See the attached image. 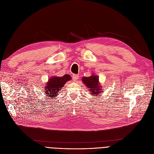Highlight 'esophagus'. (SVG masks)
I'll list each match as a JSON object with an SVG mask.
<instances>
[{
  "mask_svg": "<svg viewBox=\"0 0 154 154\" xmlns=\"http://www.w3.org/2000/svg\"><path fill=\"white\" fill-rule=\"evenodd\" d=\"M79 75L78 74L74 75L72 76V79H73V80H74V81H76V80H77V79H79Z\"/></svg>",
  "mask_w": 154,
  "mask_h": 154,
  "instance_id": "1",
  "label": "esophagus"
}]
</instances>
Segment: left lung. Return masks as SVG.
<instances>
[{
    "mask_svg": "<svg viewBox=\"0 0 154 154\" xmlns=\"http://www.w3.org/2000/svg\"><path fill=\"white\" fill-rule=\"evenodd\" d=\"M94 75L91 77H84L82 78V81L86 85L87 87L91 91V94L93 95L97 96L100 94V92H102L103 88H100V86H99V79Z\"/></svg>",
    "mask_w": 154,
    "mask_h": 154,
    "instance_id": "obj_1",
    "label": "left lung"
}]
</instances>
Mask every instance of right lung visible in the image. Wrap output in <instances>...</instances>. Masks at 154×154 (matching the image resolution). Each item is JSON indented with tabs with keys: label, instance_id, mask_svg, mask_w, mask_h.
Here are the masks:
<instances>
[{
	"label": "right lung",
	"instance_id": "1",
	"mask_svg": "<svg viewBox=\"0 0 154 154\" xmlns=\"http://www.w3.org/2000/svg\"><path fill=\"white\" fill-rule=\"evenodd\" d=\"M71 77L69 75H64L62 77H54L48 80L47 85L45 86L44 92L47 97H50L53 99L54 97L58 95L59 92L62 89L63 86L68 80H70Z\"/></svg>",
	"mask_w": 154,
	"mask_h": 154
}]
</instances>
